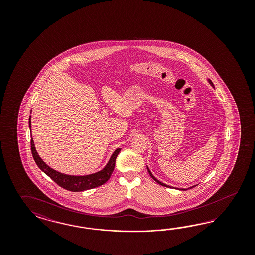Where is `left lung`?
Wrapping results in <instances>:
<instances>
[{
    "instance_id": "8db88e82",
    "label": "left lung",
    "mask_w": 255,
    "mask_h": 255,
    "mask_svg": "<svg viewBox=\"0 0 255 255\" xmlns=\"http://www.w3.org/2000/svg\"><path fill=\"white\" fill-rule=\"evenodd\" d=\"M209 83H210V84H211V86H213V87H214V85H213V83H212V82H211V80H209ZM147 171H148V174H149V175H150V177H151V178H153V179H154L155 181H156V182H157V183H159V184H160V185L164 186V187H170V186L165 185V184H164V183H162V182H161V181H159V180H158V179H157V178H154V176H153V175H152V174H151V172H150V171H149V169H148V168H147ZM193 187H194V186H193ZM193 187H191V188H193ZM191 188H190V189H191ZM182 190H184V189H182Z\"/></svg>"
}]
</instances>
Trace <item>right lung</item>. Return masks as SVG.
Returning <instances> with one entry per match:
<instances>
[{"instance_id":"obj_1","label":"right lung","mask_w":255,"mask_h":255,"mask_svg":"<svg viewBox=\"0 0 255 255\" xmlns=\"http://www.w3.org/2000/svg\"><path fill=\"white\" fill-rule=\"evenodd\" d=\"M29 125L31 130V116L29 118ZM31 149L32 157L39 168L53 181H55L58 185L71 192H82V191L99 187L103 185L104 183H106L111 177V174L113 173L115 163H116L117 156L121 151V148H117L114 153L111 156L110 160L108 161V164L105 166V168L97 173L87 175V176H69L50 168L46 162H43V160L39 157L38 153L35 149L32 137H31Z\"/></svg>"}]
</instances>
